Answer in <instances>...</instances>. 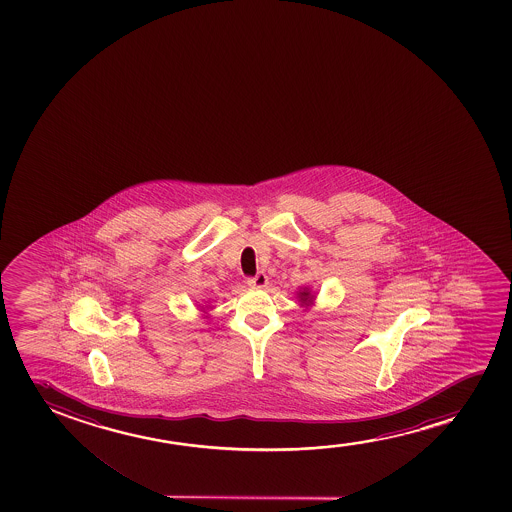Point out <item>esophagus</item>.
Returning a JSON list of instances; mask_svg holds the SVG:
<instances>
[{
	"instance_id": "34e87169",
	"label": "esophagus",
	"mask_w": 512,
	"mask_h": 512,
	"mask_svg": "<svg viewBox=\"0 0 512 512\" xmlns=\"http://www.w3.org/2000/svg\"><path fill=\"white\" fill-rule=\"evenodd\" d=\"M250 287L253 288H264L267 287V283H269V278H267L266 273H259L257 276H253V278H248L246 281Z\"/></svg>"
}]
</instances>
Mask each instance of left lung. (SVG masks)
Returning <instances> with one entry per match:
<instances>
[{
    "mask_svg": "<svg viewBox=\"0 0 512 512\" xmlns=\"http://www.w3.org/2000/svg\"><path fill=\"white\" fill-rule=\"evenodd\" d=\"M297 301L301 304V308L309 309L316 301V294H313V290L309 287H302L297 292Z\"/></svg>",
    "mask_w": 512,
    "mask_h": 512,
    "instance_id": "8db88e82",
    "label": "left lung"
}]
</instances>
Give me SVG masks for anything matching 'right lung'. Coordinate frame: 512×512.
I'll use <instances>...</instances> for the list:
<instances>
[{
    "label": "right lung",
    "mask_w": 512,
    "mask_h": 512,
    "mask_svg": "<svg viewBox=\"0 0 512 512\" xmlns=\"http://www.w3.org/2000/svg\"><path fill=\"white\" fill-rule=\"evenodd\" d=\"M208 304H210V302L199 304V311H203V318H210V313H208V311H210L211 306H208Z\"/></svg>",
    "instance_id": "obj_1"
}]
</instances>
